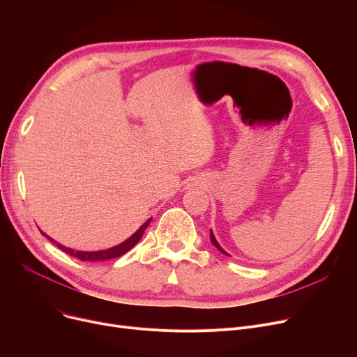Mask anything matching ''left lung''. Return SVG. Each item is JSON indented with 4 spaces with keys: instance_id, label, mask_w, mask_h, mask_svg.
Instances as JSON below:
<instances>
[{
    "instance_id": "1",
    "label": "left lung",
    "mask_w": 357,
    "mask_h": 357,
    "mask_svg": "<svg viewBox=\"0 0 357 357\" xmlns=\"http://www.w3.org/2000/svg\"><path fill=\"white\" fill-rule=\"evenodd\" d=\"M210 238H211V243H213V245H214V246H215V248H217V249H218V250H220V252H221V253H224V255H227V253H226V252H224V249H222V248H221V246H220V245H218V241H217V240H215V237H214V234H213V231H210ZM227 256H229V255H227Z\"/></svg>"
}]
</instances>
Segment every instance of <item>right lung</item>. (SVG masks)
<instances>
[{
  "instance_id": "add662e5",
  "label": "right lung",
  "mask_w": 357,
  "mask_h": 357,
  "mask_svg": "<svg viewBox=\"0 0 357 357\" xmlns=\"http://www.w3.org/2000/svg\"><path fill=\"white\" fill-rule=\"evenodd\" d=\"M152 221V218H149L143 226L133 234L131 237H128L126 241H123V243H120L119 246H114V248H111V249H107V250H98V252H79V250H77L75 252L73 249H69V248H65V246H62V245H59V243H56L53 238H50L49 236H46V233H43L42 230V234L43 236H46L50 241H53L56 246H58L61 250H63L65 253H68V255H70V256H73V257H78L79 260H82V261H100V260H108V259H116V257H120V256H123L124 253H127L128 250H131L133 249L137 243L140 241V238H142V236H143V233H144V230L147 229V226H149V222Z\"/></svg>"
}]
</instances>
